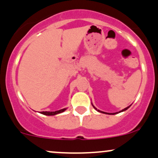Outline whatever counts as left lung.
<instances>
[{"label": "left lung", "mask_w": 158, "mask_h": 158, "mask_svg": "<svg viewBox=\"0 0 158 158\" xmlns=\"http://www.w3.org/2000/svg\"><path fill=\"white\" fill-rule=\"evenodd\" d=\"M91 104H92V106H93V107L95 109V110H96L97 111H98V112H102V113H104V114H108V115H115V114H118V113H120V112H124V111H126L127 110L128 108H129L130 106H131V105H130L129 106H127V107H126V108H124V110H121V111H119V112H113V113H109V112H103V111H100V110H98V109L96 108V107L94 106L93 105V103H91Z\"/></svg>", "instance_id": "left-lung-1"}]
</instances>
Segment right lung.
Masks as SVG:
<instances>
[{
  "instance_id": "obj_1",
  "label": "right lung",
  "mask_w": 158,
  "mask_h": 158,
  "mask_svg": "<svg viewBox=\"0 0 158 158\" xmlns=\"http://www.w3.org/2000/svg\"><path fill=\"white\" fill-rule=\"evenodd\" d=\"M67 108L62 109V110L55 111V112H47V111H46V112H41V114H43V115H57V114H59V113H61V112H64L66 110H67Z\"/></svg>"
}]
</instances>
